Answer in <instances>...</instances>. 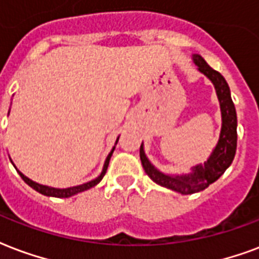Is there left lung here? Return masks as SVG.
I'll list each match as a JSON object with an SVG mask.
<instances>
[{"label":"left lung","mask_w":259,"mask_h":259,"mask_svg":"<svg viewBox=\"0 0 259 259\" xmlns=\"http://www.w3.org/2000/svg\"><path fill=\"white\" fill-rule=\"evenodd\" d=\"M193 62L198 69V72L202 73L212 81L214 90H216L217 99L220 103V111H222V130L220 137L217 141L216 147L213 148L212 153L208 157V160L202 164H195L190 168V172L187 174H165L156 168L152 164L151 160L145 155L144 143L140 147V159L145 172L152 181L160 186L177 191L181 194H193L198 191L205 190L210 183L216 182L223 174L226 172L234 160L235 152H236V127H238V118H236V110H235L234 102L231 99L230 87L227 84L226 78L212 69L206 64L200 54L191 55Z\"/></svg>","instance_id":"8db88e82"}]
</instances>
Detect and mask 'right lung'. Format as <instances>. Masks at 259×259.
<instances>
[{
    "mask_svg": "<svg viewBox=\"0 0 259 259\" xmlns=\"http://www.w3.org/2000/svg\"><path fill=\"white\" fill-rule=\"evenodd\" d=\"M118 140H119V136H118V138H116L115 141V145L116 143H118ZM115 145L112 147L111 152L108 153L107 157H106V160H104V164H103V169H102V172L99 174V177H96L95 179H92V181H90V182L87 183H82V185H77V186H72V187H66V189H58V187H51V186H46V185H40V183L37 182H33L32 179H29V178H27L24 175V174L21 172V171H19L17 169V167H16L15 164H13V161H12V164L15 165L16 171L19 172V175L21 177V179L24 181L28 186H31L33 189V190H36L37 193H40V194L43 195H47V197H57V198H68V197H72V195H76L78 194V193H81V191H85L88 190V189H91V187L96 186L102 179H103L104 174H106V171H107V167H108V163H110V159H111L112 156V152H114V149H115Z\"/></svg>",
    "mask_w": 259,
    "mask_h": 259,
    "instance_id": "obj_1",
    "label": "right lung"
}]
</instances>
